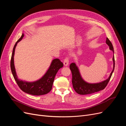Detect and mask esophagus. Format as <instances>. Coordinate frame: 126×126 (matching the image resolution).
<instances>
[{
  "instance_id": "1",
  "label": "esophagus",
  "mask_w": 126,
  "mask_h": 126,
  "mask_svg": "<svg viewBox=\"0 0 126 126\" xmlns=\"http://www.w3.org/2000/svg\"><path fill=\"white\" fill-rule=\"evenodd\" d=\"M69 64V58L68 57H66V58L64 59L63 61V64L64 66H67Z\"/></svg>"
}]
</instances>
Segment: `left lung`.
Instances as JSON below:
<instances>
[{"instance_id": "8db88e82", "label": "left lung", "mask_w": 126, "mask_h": 126, "mask_svg": "<svg viewBox=\"0 0 126 126\" xmlns=\"http://www.w3.org/2000/svg\"><path fill=\"white\" fill-rule=\"evenodd\" d=\"M106 44L109 46L110 50H112L113 52V56L112 58L113 66L112 71L110 73L109 77L105 80L95 83H88L82 78L78 68L77 66L76 65V64L73 63L70 64V69L71 70L72 76V86H73L74 90L77 94L82 95L93 94L104 89L107 85L110 78L111 77L114 69H115V58H114L113 47L111 43L108 38H106Z\"/></svg>"}]
</instances>
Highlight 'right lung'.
Segmentation results:
<instances>
[{"label": "right lung", "instance_id": "1", "mask_svg": "<svg viewBox=\"0 0 126 126\" xmlns=\"http://www.w3.org/2000/svg\"><path fill=\"white\" fill-rule=\"evenodd\" d=\"M24 36V34L22 33L21 37L15 44L13 48L11 58L10 67L14 78L20 89L27 94L34 96H40L47 94L51 90L55 76L60 68L63 67V64L59 59H55L52 60L50 67L43 77L38 80L33 82H28L18 79L14 65V57L16 46Z\"/></svg>", "mask_w": 126, "mask_h": 126}]
</instances>
